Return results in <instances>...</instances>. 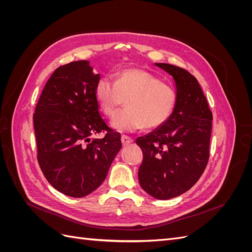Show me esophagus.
Returning a JSON list of instances; mask_svg holds the SVG:
<instances>
[{
	"mask_svg": "<svg viewBox=\"0 0 252 252\" xmlns=\"http://www.w3.org/2000/svg\"><path fill=\"white\" fill-rule=\"evenodd\" d=\"M121 141H122V143H123V145H128V144L133 142V140L131 138H129V136H126V135H122Z\"/></svg>",
	"mask_w": 252,
	"mask_h": 252,
	"instance_id": "34e87169",
	"label": "esophagus"
}]
</instances>
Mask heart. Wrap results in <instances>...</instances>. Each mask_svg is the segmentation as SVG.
I'll return each instance as SVG.
<instances>
[{
    "label": "heart",
    "mask_w": 252,
    "mask_h": 252,
    "mask_svg": "<svg viewBox=\"0 0 252 252\" xmlns=\"http://www.w3.org/2000/svg\"><path fill=\"white\" fill-rule=\"evenodd\" d=\"M94 96L106 117H112L126 101L127 109L119 112L110 126L119 132H134L144 127L152 130L169 120L178 102V94L141 68L128 67L116 74V81L107 78L98 80Z\"/></svg>",
    "instance_id": "heart-1"
}]
</instances>
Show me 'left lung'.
Returning <instances> with one entry per match:
<instances>
[{"mask_svg": "<svg viewBox=\"0 0 252 252\" xmlns=\"http://www.w3.org/2000/svg\"><path fill=\"white\" fill-rule=\"evenodd\" d=\"M175 82L178 102L166 123L140 136L141 187L158 200L186 192L199 181L209 158L212 113L199 82L181 67L156 63Z\"/></svg>", "mask_w": 252, "mask_h": 252, "instance_id": "left-lung-1", "label": "left lung"}]
</instances>
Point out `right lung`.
<instances>
[{"mask_svg": "<svg viewBox=\"0 0 252 252\" xmlns=\"http://www.w3.org/2000/svg\"><path fill=\"white\" fill-rule=\"evenodd\" d=\"M88 61L60 66L35 106L33 127L37 162L53 188L83 197L100 186L122 147L121 135L106 125L94 87L100 74ZM106 131L103 139L90 140Z\"/></svg>", "mask_w": 252, "mask_h": 252, "instance_id": "add662e5", "label": "right lung"}]
</instances>
